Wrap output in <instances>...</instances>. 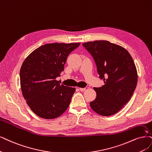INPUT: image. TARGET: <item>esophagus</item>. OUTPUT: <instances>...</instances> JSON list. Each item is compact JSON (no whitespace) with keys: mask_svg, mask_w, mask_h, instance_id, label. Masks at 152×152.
Wrapping results in <instances>:
<instances>
[{"mask_svg":"<svg viewBox=\"0 0 152 152\" xmlns=\"http://www.w3.org/2000/svg\"><path fill=\"white\" fill-rule=\"evenodd\" d=\"M79 89H80V90L81 91H82V92L85 91L86 90V88H80Z\"/></svg>","mask_w":152,"mask_h":152,"instance_id":"esophagus-1","label":"esophagus"}]
</instances>
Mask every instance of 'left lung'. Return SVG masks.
<instances>
[{
	"label": "left lung",
	"instance_id": "left-lung-1",
	"mask_svg": "<svg viewBox=\"0 0 152 152\" xmlns=\"http://www.w3.org/2000/svg\"><path fill=\"white\" fill-rule=\"evenodd\" d=\"M91 54L97 71L104 85L94 88L96 98L90 106L98 114L115 115L125 105L135 90L138 76L135 64L127 50L107 41H95L83 44Z\"/></svg>",
	"mask_w": 152,
	"mask_h": 152
}]
</instances>
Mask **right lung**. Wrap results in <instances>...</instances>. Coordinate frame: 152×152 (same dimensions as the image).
<instances>
[{
	"label": "right lung",
	"instance_id": "1",
	"mask_svg": "<svg viewBox=\"0 0 152 152\" xmlns=\"http://www.w3.org/2000/svg\"><path fill=\"white\" fill-rule=\"evenodd\" d=\"M80 45L44 44L32 52L22 63L20 70L22 95L38 116L56 118L68 108L76 89L61 85L56 79L64 71L67 56Z\"/></svg>",
	"mask_w": 152,
	"mask_h": 152
}]
</instances>
